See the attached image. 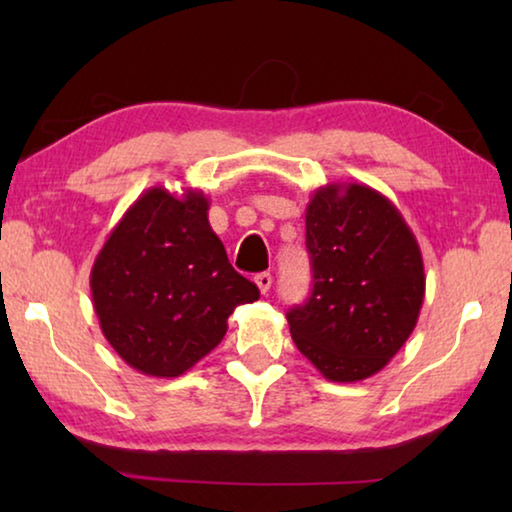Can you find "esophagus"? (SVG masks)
I'll use <instances>...</instances> for the list:
<instances>
[{
  "label": "esophagus",
  "instance_id": "obj_1",
  "mask_svg": "<svg viewBox=\"0 0 512 512\" xmlns=\"http://www.w3.org/2000/svg\"><path fill=\"white\" fill-rule=\"evenodd\" d=\"M255 284H257V289H259V293H268V289H271V284H273V277H271V273H257L255 275Z\"/></svg>",
  "mask_w": 512,
  "mask_h": 512
}]
</instances>
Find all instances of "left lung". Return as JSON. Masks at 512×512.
<instances>
[{
    "mask_svg": "<svg viewBox=\"0 0 512 512\" xmlns=\"http://www.w3.org/2000/svg\"><path fill=\"white\" fill-rule=\"evenodd\" d=\"M314 289L287 320L296 348L329 381L377 375L409 339L424 300L418 239L377 189L329 183L309 198Z\"/></svg>",
    "mask_w": 512,
    "mask_h": 512,
    "instance_id": "1",
    "label": "left lung"
}]
</instances>
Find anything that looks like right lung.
<instances>
[{"label": "right lung", "instance_id": "1", "mask_svg": "<svg viewBox=\"0 0 512 512\" xmlns=\"http://www.w3.org/2000/svg\"><path fill=\"white\" fill-rule=\"evenodd\" d=\"M201 189L151 187L112 228L90 273L101 332L149 377H180L228 332L235 307L259 289L228 262Z\"/></svg>", "mask_w": 512, "mask_h": 512}]
</instances>
